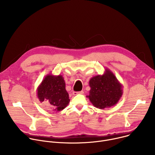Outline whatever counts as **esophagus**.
Here are the masks:
<instances>
[{"mask_svg":"<svg viewBox=\"0 0 155 155\" xmlns=\"http://www.w3.org/2000/svg\"><path fill=\"white\" fill-rule=\"evenodd\" d=\"M83 94V91H80V92H73V94H74V96H75V95H77V94Z\"/></svg>","mask_w":155,"mask_h":155,"instance_id":"esophagus-1","label":"esophagus"}]
</instances>
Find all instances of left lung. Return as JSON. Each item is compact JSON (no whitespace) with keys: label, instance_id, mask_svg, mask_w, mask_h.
Returning <instances> with one entry per match:
<instances>
[{"label":"left lung","instance_id":"8db88e82","mask_svg":"<svg viewBox=\"0 0 155 155\" xmlns=\"http://www.w3.org/2000/svg\"><path fill=\"white\" fill-rule=\"evenodd\" d=\"M89 84L91 90L86 97L95 107L99 109L114 106L123 95L122 84L108 69H105L103 75L92 77Z\"/></svg>","mask_w":155,"mask_h":155}]
</instances>
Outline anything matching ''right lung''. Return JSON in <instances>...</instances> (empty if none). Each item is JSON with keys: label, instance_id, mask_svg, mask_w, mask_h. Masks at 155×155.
Returning <instances> with one entry per match:
<instances>
[{"label": "right lung", "instance_id": "1", "mask_svg": "<svg viewBox=\"0 0 155 155\" xmlns=\"http://www.w3.org/2000/svg\"><path fill=\"white\" fill-rule=\"evenodd\" d=\"M37 96L40 102H47L53 111H61L70 102L69 94L65 90V83L61 75H47L37 87Z\"/></svg>", "mask_w": 155, "mask_h": 155}]
</instances>
